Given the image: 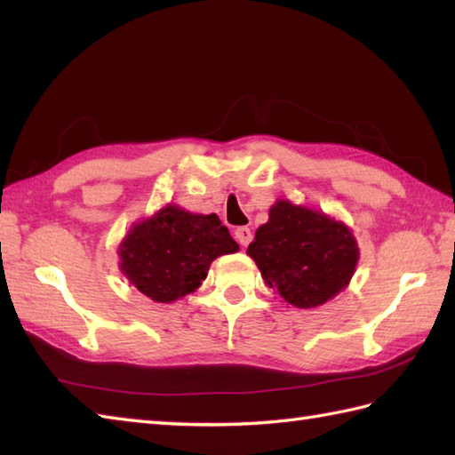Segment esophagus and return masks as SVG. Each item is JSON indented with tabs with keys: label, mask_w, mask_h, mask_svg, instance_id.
Here are the masks:
<instances>
[{
	"label": "esophagus",
	"mask_w": 455,
	"mask_h": 455,
	"mask_svg": "<svg viewBox=\"0 0 455 455\" xmlns=\"http://www.w3.org/2000/svg\"><path fill=\"white\" fill-rule=\"evenodd\" d=\"M235 239L239 241V245L241 247H247L249 243H251V239H253V231L249 229V228H237L235 229Z\"/></svg>",
	"instance_id": "1"
}]
</instances>
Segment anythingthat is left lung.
Segmentation results:
<instances>
[{
	"instance_id": "8db88e82",
	"label": "left lung",
	"mask_w": 455,
	"mask_h": 455,
	"mask_svg": "<svg viewBox=\"0 0 455 455\" xmlns=\"http://www.w3.org/2000/svg\"><path fill=\"white\" fill-rule=\"evenodd\" d=\"M247 255L263 281L296 308H316L349 284L359 261L357 239L322 210L276 200L255 231Z\"/></svg>"
}]
</instances>
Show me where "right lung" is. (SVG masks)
I'll use <instances>...</instances> for the list:
<instances>
[{
  "label": "right lung",
  "mask_w": 455,
  "mask_h": 455,
  "mask_svg": "<svg viewBox=\"0 0 455 455\" xmlns=\"http://www.w3.org/2000/svg\"><path fill=\"white\" fill-rule=\"evenodd\" d=\"M239 251L216 214H192L166 204L135 221L119 243V271L139 292L171 304L194 292L220 255Z\"/></svg>",
  "instance_id": "obj_1"
}]
</instances>
